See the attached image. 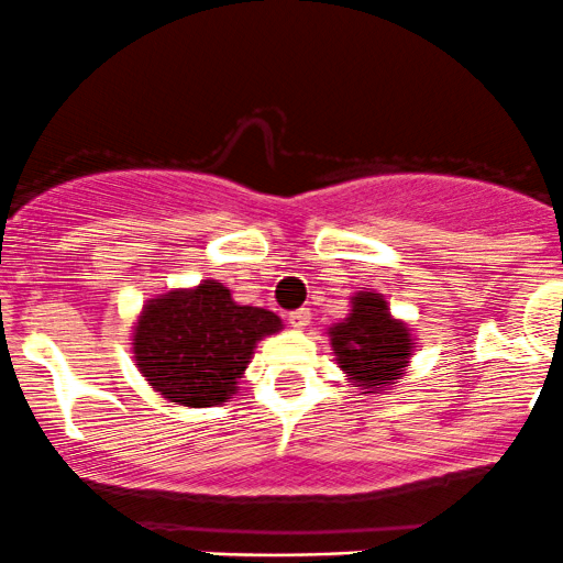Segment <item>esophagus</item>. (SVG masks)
Listing matches in <instances>:
<instances>
[{
	"mask_svg": "<svg viewBox=\"0 0 563 563\" xmlns=\"http://www.w3.org/2000/svg\"><path fill=\"white\" fill-rule=\"evenodd\" d=\"M308 321H311V311H308V308H298V311L289 313V324H292L295 330H302Z\"/></svg>",
	"mask_w": 563,
	"mask_h": 563,
	"instance_id": "esophagus-1",
	"label": "esophagus"
}]
</instances>
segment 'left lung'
Masks as SVG:
<instances>
[{
	"label": "left lung",
	"mask_w": 563,
	"mask_h": 563,
	"mask_svg": "<svg viewBox=\"0 0 563 563\" xmlns=\"http://www.w3.org/2000/svg\"><path fill=\"white\" fill-rule=\"evenodd\" d=\"M330 340L340 369L362 385L364 394L401 380L415 351L407 327L390 319L383 295L375 292L353 298V311L338 327H330Z\"/></svg>",
	"instance_id": "left-lung-1"
}]
</instances>
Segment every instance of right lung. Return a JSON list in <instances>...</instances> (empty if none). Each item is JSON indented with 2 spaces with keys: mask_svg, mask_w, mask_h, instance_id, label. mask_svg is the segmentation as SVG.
<instances>
[{
  "mask_svg": "<svg viewBox=\"0 0 563 563\" xmlns=\"http://www.w3.org/2000/svg\"><path fill=\"white\" fill-rule=\"evenodd\" d=\"M282 330L274 311L236 306L220 282L169 292L143 308L135 327V362L169 401L212 407L231 399L255 343Z\"/></svg>",
  "mask_w": 563,
  "mask_h": 563,
  "instance_id": "right-lung-1",
  "label": "right lung"
}]
</instances>
